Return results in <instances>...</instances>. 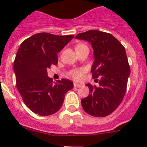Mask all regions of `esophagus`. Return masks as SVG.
Returning <instances> with one entry per match:
<instances>
[{"label": "esophagus", "instance_id": "1", "mask_svg": "<svg viewBox=\"0 0 147 147\" xmlns=\"http://www.w3.org/2000/svg\"><path fill=\"white\" fill-rule=\"evenodd\" d=\"M74 85L75 88H81V87L82 86V84H80V83H76V82H74Z\"/></svg>", "mask_w": 147, "mask_h": 147}]
</instances>
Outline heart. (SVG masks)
I'll list each match as a JSON object with an SVG mask.
<instances>
[{
	"label": "heart",
	"instance_id": "obj_1",
	"mask_svg": "<svg viewBox=\"0 0 147 147\" xmlns=\"http://www.w3.org/2000/svg\"><path fill=\"white\" fill-rule=\"evenodd\" d=\"M82 45H78L76 48L80 47V46H82ZM83 73H84V70L82 69V68H80V69L72 70V71H71L68 73V74H69L71 77L74 78V80H81V78L82 77Z\"/></svg>",
	"mask_w": 147,
	"mask_h": 147
}]
</instances>
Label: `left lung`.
<instances>
[{
    "label": "left lung",
    "mask_w": 147,
    "mask_h": 147,
    "mask_svg": "<svg viewBox=\"0 0 147 147\" xmlns=\"http://www.w3.org/2000/svg\"><path fill=\"white\" fill-rule=\"evenodd\" d=\"M90 42L94 61L92 78L100 77L98 87L87 84L88 96L81 100L82 107L89 115L105 117L112 113L122 102L130 74L124 47L111 34L90 30L75 37Z\"/></svg>",
    "instance_id": "obj_1"
}]
</instances>
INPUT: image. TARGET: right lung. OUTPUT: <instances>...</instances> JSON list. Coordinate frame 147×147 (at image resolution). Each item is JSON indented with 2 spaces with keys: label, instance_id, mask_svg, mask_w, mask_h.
Instances as JSON below:
<instances>
[{
  "label": "right lung",
  "instance_id": "obj_1",
  "mask_svg": "<svg viewBox=\"0 0 147 147\" xmlns=\"http://www.w3.org/2000/svg\"><path fill=\"white\" fill-rule=\"evenodd\" d=\"M74 37L38 33L20 45L14 62L16 86L24 103L34 113L46 116L57 113L66 93L74 88V83L66 79L54 84L47 74L48 68L57 64V53Z\"/></svg>",
  "mask_w": 147,
  "mask_h": 147
}]
</instances>
